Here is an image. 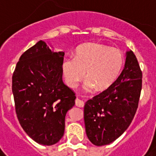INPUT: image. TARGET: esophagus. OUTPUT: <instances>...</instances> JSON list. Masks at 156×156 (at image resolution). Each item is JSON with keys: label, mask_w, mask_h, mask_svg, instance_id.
I'll return each mask as SVG.
<instances>
[{"label": "esophagus", "mask_w": 156, "mask_h": 156, "mask_svg": "<svg viewBox=\"0 0 156 156\" xmlns=\"http://www.w3.org/2000/svg\"><path fill=\"white\" fill-rule=\"evenodd\" d=\"M75 105H76V106H78V107L83 108V105H84V103H83V101H82L81 99H79L78 98H76V100H75Z\"/></svg>", "instance_id": "obj_1"}]
</instances>
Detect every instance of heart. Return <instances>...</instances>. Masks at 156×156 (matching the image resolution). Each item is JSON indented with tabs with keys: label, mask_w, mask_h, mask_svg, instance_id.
Listing matches in <instances>:
<instances>
[{
	"label": "heart",
	"mask_w": 156,
	"mask_h": 156,
	"mask_svg": "<svg viewBox=\"0 0 156 156\" xmlns=\"http://www.w3.org/2000/svg\"><path fill=\"white\" fill-rule=\"evenodd\" d=\"M124 65L122 51L106 45L88 42L75 50L74 57L67 56L62 62V70L66 83L76 88L85 78V90L91 91L96 88L105 90L109 88L120 73Z\"/></svg>",
	"instance_id": "heart-1"
}]
</instances>
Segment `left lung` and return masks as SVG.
Returning <instances> with one entry per match:
<instances>
[{"label": "left lung", "mask_w": 156, "mask_h": 156, "mask_svg": "<svg viewBox=\"0 0 156 156\" xmlns=\"http://www.w3.org/2000/svg\"><path fill=\"white\" fill-rule=\"evenodd\" d=\"M141 88L137 58L127 51L124 68L116 81L84 105L85 129L92 144H110L127 129L137 110Z\"/></svg>", "instance_id": "8db88e82"}]
</instances>
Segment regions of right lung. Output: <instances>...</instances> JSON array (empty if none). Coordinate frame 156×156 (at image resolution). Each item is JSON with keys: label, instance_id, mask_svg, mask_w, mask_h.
<instances>
[{"label": "right lung", "instance_id": "right-lung-1", "mask_svg": "<svg viewBox=\"0 0 156 156\" xmlns=\"http://www.w3.org/2000/svg\"><path fill=\"white\" fill-rule=\"evenodd\" d=\"M64 51L39 41L23 53L12 75V93L19 123L29 137L52 145L63 136L65 116L75 94L62 82Z\"/></svg>", "mask_w": 156, "mask_h": 156}]
</instances>
